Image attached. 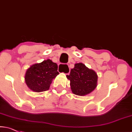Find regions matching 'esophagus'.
<instances>
[{"mask_svg": "<svg viewBox=\"0 0 132 132\" xmlns=\"http://www.w3.org/2000/svg\"><path fill=\"white\" fill-rule=\"evenodd\" d=\"M70 67L68 66V65L67 64H61L59 65L58 66V71L64 72L65 74H68L70 72Z\"/></svg>", "mask_w": 132, "mask_h": 132, "instance_id": "34e87169", "label": "esophagus"}]
</instances>
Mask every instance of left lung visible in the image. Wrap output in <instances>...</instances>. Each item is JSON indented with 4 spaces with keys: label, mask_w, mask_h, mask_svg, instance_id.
Returning <instances> with one entry per match:
<instances>
[{
    "label": "left lung",
    "mask_w": 132,
    "mask_h": 132,
    "mask_svg": "<svg viewBox=\"0 0 132 132\" xmlns=\"http://www.w3.org/2000/svg\"><path fill=\"white\" fill-rule=\"evenodd\" d=\"M70 80L71 89L74 94L84 96L92 92L97 86L98 76L96 72L82 63H77L67 76Z\"/></svg>",
    "instance_id": "8db88e82"
}]
</instances>
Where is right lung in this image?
Instances as JSON below:
<instances>
[{
	"instance_id": "1",
	"label": "right lung",
	"mask_w": 132,
	"mask_h": 132,
	"mask_svg": "<svg viewBox=\"0 0 132 132\" xmlns=\"http://www.w3.org/2000/svg\"><path fill=\"white\" fill-rule=\"evenodd\" d=\"M58 65L50 60L31 65L27 70L25 80L27 86L34 92L47 90L53 79L58 75Z\"/></svg>"
}]
</instances>
